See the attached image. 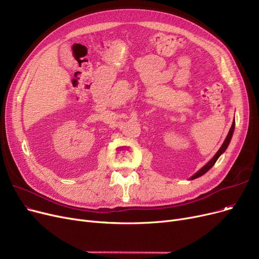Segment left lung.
Returning a JSON list of instances; mask_svg holds the SVG:
<instances>
[{
	"instance_id": "8db88e82",
	"label": "left lung",
	"mask_w": 259,
	"mask_h": 259,
	"mask_svg": "<svg viewBox=\"0 0 259 259\" xmlns=\"http://www.w3.org/2000/svg\"><path fill=\"white\" fill-rule=\"evenodd\" d=\"M234 127H235V121H233V124H232V126H231V128H230V131H229V133H228V135H227V138H226V140H225V142H224V144L222 145V147L220 148V150L216 152V154L213 156V158L208 162L207 165H205L203 166L200 170H198L193 176H191V178H190V180H195V179H197V178H199V176H201V175H203L205 174L206 172H208L212 167H213V165L215 164L216 162V160L219 159V157L227 150V148H228V146H229V144H230V142H231V139H232V135H233V132H234Z\"/></svg>"
}]
</instances>
